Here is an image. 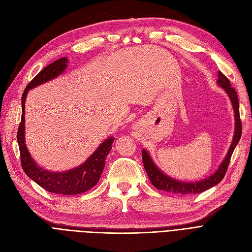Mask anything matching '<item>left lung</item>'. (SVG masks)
<instances>
[{
	"instance_id": "8db88e82",
	"label": "left lung",
	"mask_w": 252,
	"mask_h": 252,
	"mask_svg": "<svg viewBox=\"0 0 252 252\" xmlns=\"http://www.w3.org/2000/svg\"><path fill=\"white\" fill-rule=\"evenodd\" d=\"M219 78H218V85L221 87L226 93L228 94L232 106L234 109L235 113V131H234V137L231 146L229 148V151L224 157V159L219 166L218 170L214 175L209 176L208 178L198 181L195 183H186L183 181H178L176 179L170 178L166 176L162 170L158 168L155 163L153 162L152 158L150 157L149 153L147 150L143 149L142 151V158H143V163L145 170L149 177V180L151 184L155 188L158 190H162L165 192H170V193H175V194H183V195H188V194H198L201 193L205 190H208L210 188H213L216 185H218L226 175V171L228 169L229 163L231 156L234 152L235 147L237 146V144L239 143L241 134H242V124H241V119H240V114H239V101H238V96L237 93L234 88L231 87L230 81L228 77L224 76L220 71H219Z\"/></svg>"
}]
</instances>
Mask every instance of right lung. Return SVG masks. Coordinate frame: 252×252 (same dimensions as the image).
Here are the masks:
<instances>
[{
  "instance_id": "right-lung-1",
  "label": "right lung",
  "mask_w": 252,
  "mask_h": 252,
  "mask_svg": "<svg viewBox=\"0 0 252 252\" xmlns=\"http://www.w3.org/2000/svg\"><path fill=\"white\" fill-rule=\"evenodd\" d=\"M67 58L63 57L49 64L44 69L39 71L28 85V87L25 88L21 98L22 114L17 131V142L20 151L21 165L28 177H30L38 186H41L48 192L62 195H75L87 192L99 182L105 166V159L112 148L111 145L114 138L109 137L101 143L96 151L83 164L72 169L63 171V173H55V171L44 169L36 164L31 156L28 148H26L24 135V106L29 91L60 75L67 67Z\"/></svg>"
}]
</instances>
